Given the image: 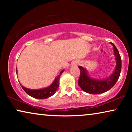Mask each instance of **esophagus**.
<instances>
[{
    "mask_svg": "<svg viewBox=\"0 0 132 132\" xmlns=\"http://www.w3.org/2000/svg\"><path fill=\"white\" fill-rule=\"evenodd\" d=\"M77 64H78V62H75L73 63V65H77Z\"/></svg>",
    "mask_w": 132,
    "mask_h": 132,
    "instance_id": "1",
    "label": "esophagus"
}]
</instances>
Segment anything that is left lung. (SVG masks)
Wrapping results in <instances>:
<instances>
[{"label":"left lung","instance_id":"1","mask_svg":"<svg viewBox=\"0 0 132 132\" xmlns=\"http://www.w3.org/2000/svg\"><path fill=\"white\" fill-rule=\"evenodd\" d=\"M113 47V55L116 61V65L114 71L111 75L103 79H97L90 76L88 71L82 66H79L80 76L78 84L83 91L91 94H98L103 93L111 89L120 77L121 70V59L119 52L112 43H111Z\"/></svg>","mask_w":132,"mask_h":132}]
</instances>
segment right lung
Segmentation results:
<instances>
[{
  "label": "right lung",
  "mask_w": 132,
  "mask_h": 132,
  "mask_svg": "<svg viewBox=\"0 0 132 132\" xmlns=\"http://www.w3.org/2000/svg\"><path fill=\"white\" fill-rule=\"evenodd\" d=\"M64 71V70L60 72V74L58 76H57L55 77V80L52 84L50 86H47L46 88H42V89H29V88H25L23 86H21V87L23 90L28 94L29 95L34 97L35 98L37 99H46L48 97L52 96V95L55 94V93L56 91L57 88L59 87V79H60L61 75ZM16 72L17 73V69H16Z\"/></svg>",
  "instance_id": "add662e5"
}]
</instances>
